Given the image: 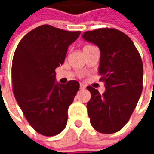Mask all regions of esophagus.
I'll list each match as a JSON object with an SVG mask.
<instances>
[{
	"instance_id": "34e87169",
	"label": "esophagus",
	"mask_w": 154,
	"mask_h": 154,
	"mask_svg": "<svg viewBox=\"0 0 154 154\" xmlns=\"http://www.w3.org/2000/svg\"><path fill=\"white\" fill-rule=\"evenodd\" d=\"M80 89H85V88H86V86H85L84 84H81V83H80Z\"/></svg>"
}]
</instances>
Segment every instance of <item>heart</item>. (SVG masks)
I'll list each match as a JSON object with an SVG mask.
<instances>
[{
    "label": "heart",
    "mask_w": 154,
    "mask_h": 154,
    "mask_svg": "<svg viewBox=\"0 0 154 154\" xmlns=\"http://www.w3.org/2000/svg\"><path fill=\"white\" fill-rule=\"evenodd\" d=\"M87 46H91V45H86V46H85V47H87Z\"/></svg>",
    "instance_id": "1"
}]
</instances>
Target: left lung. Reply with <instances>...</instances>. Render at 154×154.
<instances>
[{
  "label": "left lung",
  "instance_id": "left-lung-1",
  "mask_svg": "<svg viewBox=\"0 0 154 154\" xmlns=\"http://www.w3.org/2000/svg\"><path fill=\"white\" fill-rule=\"evenodd\" d=\"M82 37L100 49L99 80L106 87L103 94L86 87L92 95L86 106L91 124L100 133H116L128 122L142 92L141 58L133 41L119 30L99 28Z\"/></svg>",
  "mask_w": 154,
  "mask_h": 154
}]
</instances>
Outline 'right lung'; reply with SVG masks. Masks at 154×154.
Instances as JSON below:
<instances>
[{
  "label": "right lung",
  "mask_w": 154,
  "mask_h": 154,
  "mask_svg": "<svg viewBox=\"0 0 154 154\" xmlns=\"http://www.w3.org/2000/svg\"><path fill=\"white\" fill-rule=\"evenodd\" d=\"M80 34L43 25L27 33L15 50L13 92L29 124L45 136L56 135L65 128L68 107L80 88L77 80L56 83L55 71Z\"/></svg>",
  "instance_id": "obj_1"
}]
</instances>
